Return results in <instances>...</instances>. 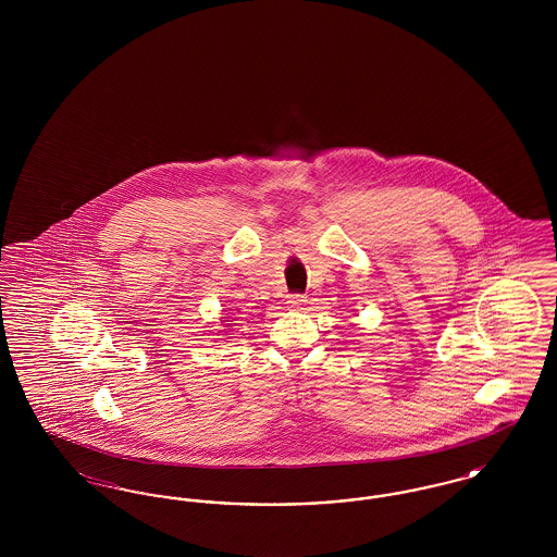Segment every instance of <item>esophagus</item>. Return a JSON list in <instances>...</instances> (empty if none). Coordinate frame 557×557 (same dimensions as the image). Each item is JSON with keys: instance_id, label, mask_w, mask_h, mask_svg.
Returning a JSON list of instances; mask_svg holds the SVG:
<instances>
[{"instance_id": "esophagus-1", "label": "esophagus", "mask_w": 557, "mask_h": 557, "mask_svg": "<svg viewBox=\"0 0 557 557\" xmlns=\"http://www.w3.org/2000/svg\"><path fill=\"white\" fill-rule=\"evenodd\" d=\"M286 305H288V309H302L307 305V298L300 296V294H292V296H288Z\"/></svg>"}]
</instances>
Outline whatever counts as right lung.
<instances>
[{
  "label": "right lung",
  "instance_id": "1",
  "mask_svg": "<svg viewBox=\"0 0 557 557\" xmlns=\"http://www.w3.org/2000/svg\"><path fill=\"white\" fill-rule=\"evenodd\" d=\"M221 321H227V319L223 318ZM230 325H232V323H223V327H230Z\"/></svg>",
  "mask_w": 557,
  "mask_h": 557
}]
</instances>
